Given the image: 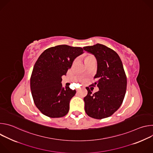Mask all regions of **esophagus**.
<instances>
[{
  "label": "esophagus",
  "mask_w": 153,
  "mask_h": 153,
  "mask_svg": "<svg viewBox=\"0 0 153 153\" xmlns=\"http://www.w3.org/2000/svg\"><path fill=\"white\" fill-rule=\"evenodd\" d=\"M79 90H80V88H77V91H79Z\"/></svg>",
  "instance_id": "obj_1"
}]
</instances>
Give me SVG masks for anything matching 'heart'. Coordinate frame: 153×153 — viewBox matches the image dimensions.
<instances>
[{"label": "heart", "mask_w": 153, "mask_h": 153, "mask_svg": "<svg viewBox=\"0 0 153 153\" xmlns=\"http://www.w3.org/2000/svg\"><path fill=\"white\" fill-rule=\"evenodd\" d=\"M83 61H84V62L86 65V64L88 63L89 62H90L92 60H96V59H95L94 56L91 55V54H87V55H85V56H83ZM74 62H74L73 63H74Z\"/></svg>", "instance_id": "heart-1"}]
</instances>
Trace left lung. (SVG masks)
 I'll return each instance as SVG.
<instances>
[{"label": "left lung", "instance_id": "obj_1", "mask_svg": "<svg viewBox=\"0 0 153 153\" xmlns=\"http://www.w3.org/2000/svg\"><path fill=\"white\" fill-rule=\"evenodd\" d=\"M93 54L97 62V81L99 91L93 94V87H86L88 94L83 99L87 115L97 119L111 116L121 106L126 90V76L119 55L112 49L97 43L83 47Z\"/></svg>", "mask_w": 153, "mask_h": 153}]
</instances>
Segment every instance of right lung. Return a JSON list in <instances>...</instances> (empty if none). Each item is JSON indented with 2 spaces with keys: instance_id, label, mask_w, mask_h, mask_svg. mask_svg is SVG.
<instances>
[{
  "instance_id": "obj_1",
  "label": "right lung",
  "mask_w": 153,
  "mask_h": 153,
  "mask_svg": "<svg viewBox=\"0 0 153 153\" xmlns=\"http://www.w3.org/2000/svg\"><path fill=\"white\" fill-rule=\"evenodd\" d=\"M83 50L60 45L43 51L34 66L30 88L34 102L44 115L58 118L66 115L70 109V102L76 90L69 86L63 88L62 76L66 75L75 58L82 54Z\"/></svg>"
}]
</instances>
